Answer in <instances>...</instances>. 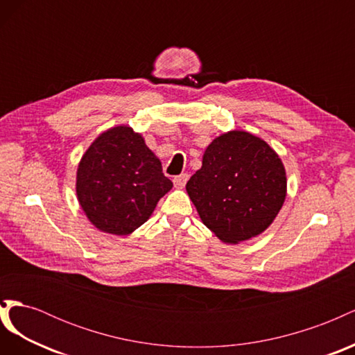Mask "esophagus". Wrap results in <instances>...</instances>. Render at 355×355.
Wrapping results in <instances>:
<instances>
[{
	"mask_svg": "<svg viewBox=\"0 0 355 355\" xmlns=\"http://www.w3.org/2000/svg\"><path fill=\"white\" fill-rule=\"evenodd\" d=\"M187 180H188V175L187 173H182V175H179V176H176L173 179V185H175V188L182 189V188L187 185Z\"/></svg>",
	"mask_w": 355,
	"mask_h": 355,
	"instance_id": "1",
	"label": "esophagus"
}]
</instances>
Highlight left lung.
<instances>
[{
    "label": "left lung",
    "instance_id": "obj_1",
    "mask_svg": "<svg viewBox=\"0 0 355 355\" xmlns=\"http://www.w3.org/2000/svg\"><path fill=\"white\" fill-rule=\"evenodd\" d=\"M187 192L202 223L225 244L261 235L287 196L283 161L263 139L244 130L214 137Z\"/></svg>",
    "mask_w": 355,
    "mask_h": 355
}]
</instances>
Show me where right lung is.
I'll return each instance as SVG.
<instances>
[{"mask_svg":"<svg viewBox=\"0 0 355 355\" xmlns=\"http://www.w3.org/2000/svg\"><path fill=\"white\" fill-rule=\"evenodd\" d=\"M171 188L144 136L124 124L102 132L85 149L75 182L78 202L90 223L112 235L136 231Z\"/></svg>","mask_w":355,"mask_h":355,"instance_id":"1","label":"right lung"}]
</instances>
